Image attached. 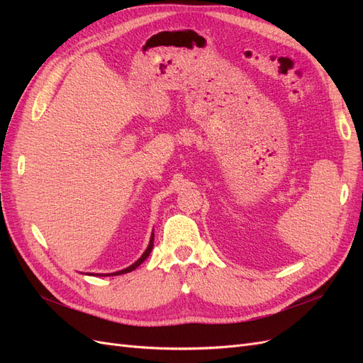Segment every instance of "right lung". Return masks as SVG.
I'll list each match as a JSON object with an SVG mask.
<instances>
[{"mask_svg":"<svg viewBox=\"0 0 363 363\" xmlns=\"http://www.w3.org/2000/svg\"><path fill=\"white\" fill-rule=\"evenodd\" d=\"M152 247H155V233H151V238H150V244H148V247H147V250L144 251V255H142L135 263H131L130 267H127V268H124V269H121V271H116V272H111V274H94V272H87L89 274V276H96V277H103V276H121V274H127V272H130V271H135L142 262H144L148 256H150V252H151V250H152Z\"/></svg>","mask_w":363,"mask_h":363,"instance_id":"obj_1","label":"right lung"}]
</instances>
